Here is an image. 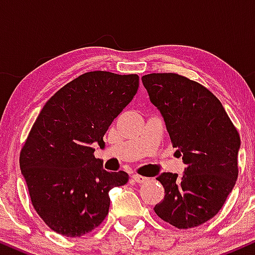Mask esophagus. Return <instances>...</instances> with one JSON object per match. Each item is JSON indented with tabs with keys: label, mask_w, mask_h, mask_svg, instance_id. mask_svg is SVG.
<instances>
[{
	"label": "esophagus",
	"mask_w": 255,
	"mask_h": 255,
	"mask_svg": "<svg viewBox=\"0 0 255 255\" xmlns=\"http://www.w3.org/2000/svg\"><path fill=\"white\" fill-rule=\"evenodd\" d=\"M131 178H133L134 182H136V183H142V182H145L146 180H147L146 177L141 176V175H137V174H134L133 176H131Z\"/></svg>",
	"instance_id": "1"
}]
</instances>
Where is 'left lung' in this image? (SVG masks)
<instances>
[{"label": "left lung", "instance_id": "1", "mask_svg": "<svg viewBox=\"0 0 255 255\" xmlns=\"http://www.w3.org/2000/svg\"><path fill=\"white\" fill-rule=\"evenodd\" d=\"M141 80L186 164L181 177H157L165 197L153 210L178 229L198 227L217 215L235 186L239 131L219 99L197 81L175 73H152Z\"/></svg>", "mask_w": 255, "mask_h": 255}]
</instances>
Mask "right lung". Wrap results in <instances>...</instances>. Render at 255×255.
I'll use <instances>...</instances> for the list:
<instances>
[{"label": "right lung", "mask_w": 255, "mask_h": 255, "mask_svg": "<svg viewBox=\"0 0 255 255\" xmlns=\"http://www.w3.org/2000/svg\"><path fill=\"white\" fill-rule=\"evenodd\" d=\"M139 87L136 74L96 71L64 85L46 102L20 152L31 203L55 233L79 238L109 212V192L128 182L127 172H109L92 145L104 147L111 122Z\"/></svg>", "instance_id": "right-lung-1"}]
</instances>
